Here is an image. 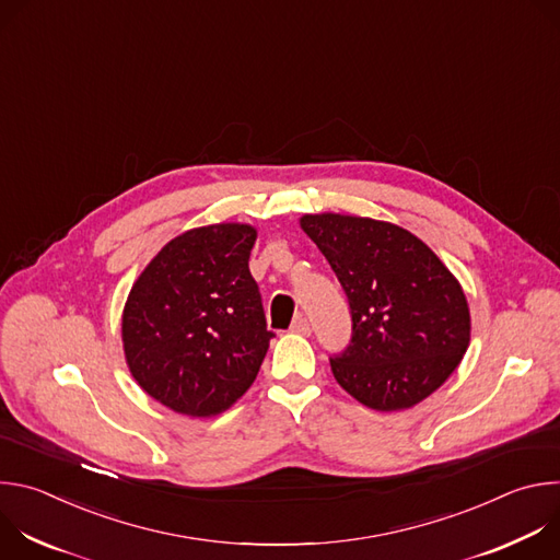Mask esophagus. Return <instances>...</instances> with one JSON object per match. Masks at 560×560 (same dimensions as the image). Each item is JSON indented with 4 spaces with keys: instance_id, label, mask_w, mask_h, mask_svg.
I'll return each mask as SVG.
<instances>
[{
    "instance_id": "obj_1",
    "label": "esophagus",
    "mask_w": 560,
    "mask_h": 560,
    "mask_svg": "<svg viewBox=\"0 0 560 560\" xmlns=\"http://www.w3.org/2000/svg\"><path fill=\"white\" fill-rule=\"evenodd\" d=\"M290 330H292L294 335H301V337H310V332H312V326H310V322H307V316H303V314H296V316H294V322H292V326H290Z\"/></svg>"
}]
</instances>
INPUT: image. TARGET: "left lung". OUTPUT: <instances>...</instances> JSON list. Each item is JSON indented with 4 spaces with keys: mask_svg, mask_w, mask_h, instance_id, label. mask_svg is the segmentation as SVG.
<instances>
[{
    "mask_svg": "<svg viewBox=\"0 0 560 560\" xmlns=\"http://www.w3.org/2000/svg\"><path fill=\"white\" fill-rule=\"evenodd\" d=\"M301 230L339 277L352 343L330 359L337 383L376 412H398L436 392L463 361L471 318L447 266L401 225L370 217L303 214Z\"/></svg>",
    "mask_w": 560,
    "mask_h": 560,
    "instance_id": "8db88e82",
    "label": "left lung"
}]
</instances>
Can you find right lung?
I'll return each instance as SVG.
<instances>
[{"label": "right lung", "mask_w": 560, "mask_h": 560, "mask_svg": "<svg viewBox=\"0 0 560 560\" xmlns=\"http://www.w3.org/2000/svg\"><path fill=\"white\" fill-rule=\"evenodd\" d=\"M255 242L250 223L186 230L130 288L121 314L126 365L177 415L217 417L257 378L275 335L248 268Z\"/></svg>", "instance_id": "obj_1"}]
</instances>
